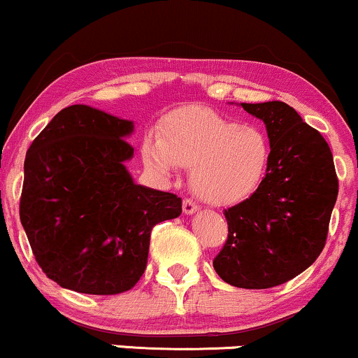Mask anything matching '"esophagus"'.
<instances>
[{"instance_id": "esophagus-1", "label": "esophagus", "mask_w": 358, "mask_h": 358, "mask_svg": "<svg viewBox=\"0 0 358 358\" xmlns=\"http://www.w3.org/2000/svg\"><path fill=\"white\" fill-rule=\"evenodd\" d=\"M196 210H199V205L193 202V200H190V199L183 200V213H185V215H192V213H195Z\"/></svg>"}]
</instances>
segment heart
I'll return each mask as SVG.
<instances>
[{
	"instance_id": "1",
	"label": "heart",
	"mask_w": 358,
	"mask_h": 358,
	"mask_svg": "<svg viewBox=\"0 0 358 358\" xmlns=\"http://www.w3.org/2000/svg\"><path fill=\"white\" fill-rule=\"evenodd\" d=\"M143 159L159 173L192 168V190L212 205L249 199L269 170L273 148L261 127L239 124L208 109L176 110L163 121L159 138L150 136Z\"/></svg>"
}]
</instances>
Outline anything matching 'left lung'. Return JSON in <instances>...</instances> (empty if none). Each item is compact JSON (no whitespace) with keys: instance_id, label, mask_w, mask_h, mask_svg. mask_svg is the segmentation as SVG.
Returning a JSON list of instances; mask_svg holds the SVG:
<instances>
[{"instance_id":"1","label":"left lung","mask_w":358,"mask_h":358,"mask_svg":"<svg viewBox=\"0 0 358 358\" xmlns=\"http://www.w3.org/2000/svg\"><path fill=\"white\" fill-rule=\"evenodd\" d=\"M241 106L264 121L273 155L261 187L224 212L229 236L213 269L232 286L266 289L296 278L320 256L338 178L328 143L291 106Z\"/></svg>"}]
</instances>
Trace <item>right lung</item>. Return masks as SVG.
Listing matches in <instances>:
<instances>
[{
	"label": "right lung",
	"instance_id": "right-lung-1",
	"mask_svg": "<svg viewBox=\"0 0 358 358\" xmlns=\"http://www.w3.org/2000/svg\"><path fill=\"white\" fill-rule=\"evenodd\" d=\"M127 119L76 104L62 109L24 158L20 220L38 266L57 285L119 294L143 276L156 224L182 199L133 182Z\"/></svg>",
	"mask_w": 358,
	"mask_h": 358
}]
</instances>
